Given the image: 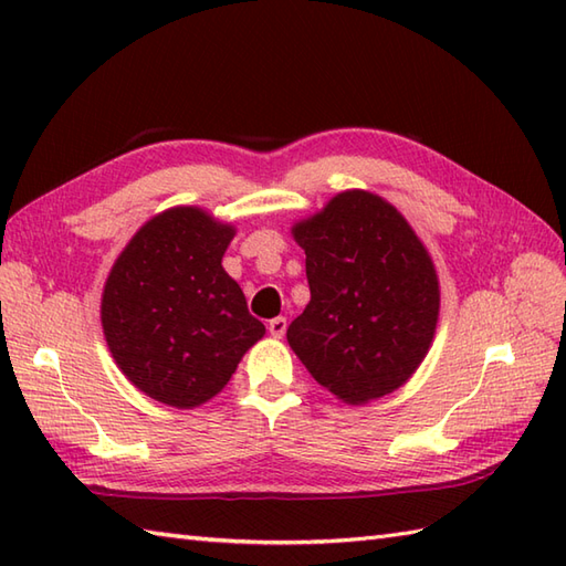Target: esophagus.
<instances>
[{
  "label": "esophagus",
  "instance_id": "1",
  "mask_svg": "<svg viewBox=\"0 0 566 566\" xmlns=\"http://www.w3.org/2000/svg\"><path fill=\"white\" fill-rule=\"evenodd\" d=\"M268 328H270V335H272V338H282V335L286 333V318H284V316H276V318H272Z\"/></svg>",
  "mask_w": 566,
  "mask_h": 566
}]
</instances>
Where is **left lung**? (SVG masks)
Here are the masks:
<instances>
[{
  "label": "left lung",
  "instance_id": "8db88e82",
  "mask_svg": "<svg viewBox=\"0 0 566 566\" xmlns=\"http://www.w3.org/2000/svg\"><path fill=\"white\" fill-rule=\"evenodd\" d=\"M292 235L306 252L311 302L286 340L311 377L350 406L403 387L440 316L436 264L411 223L379 195L347 189Z\"/></svg>",
  "mask_w": 566,
  "mask_h": 566
}]
</instances>
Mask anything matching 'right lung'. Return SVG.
Listing matches in <instances>:
<instances>
[{
  "mask_svg": "<svg viewBox=\"0 0 566 566\" xmlns=\"http://www.w3.org/2000/svg\"><path fill=\"white\" fill-rule=\"evenodd\" d=\"M235 228L199 207L143 223L102 292V328L114 363L150 399L197 408L219 394L264 326L223 270Z\"/></svg>",
  "mask_w": 566,
  "mask_h": 566,
  "instance_id": "obj_1",
  "label": "right lung"
}]
</instances>
